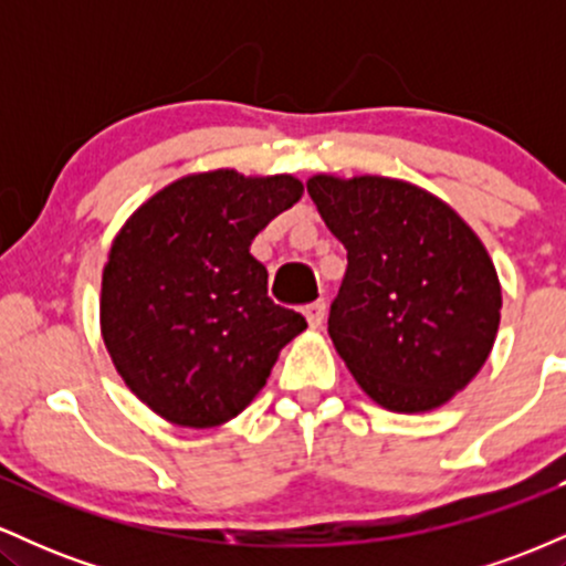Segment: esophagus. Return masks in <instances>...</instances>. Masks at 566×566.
<instances>
[{"label": "esophagus", "mask_w": 566, "mask_h": 566, "mask_svg": "<svg viewBox=\"0 0 566 566\" xmlns=\"http://www.w3.org/2000/svg\"><path fill=\"white\" fill-rule=\"evenodd\" d=\"M324 311H327V305H324V301H314L311 305H305L303 314H305V319H308V327H311V329L322 327Z\"/></svg>", "instance_id": "obj_1"}]
</instances>
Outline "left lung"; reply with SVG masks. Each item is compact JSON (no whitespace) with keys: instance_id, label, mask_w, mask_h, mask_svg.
I'll use <instances>...</instances> for the list:
<instances>
[{"instance_id":"8db88e82","label":"left lung","mask_w":566,"mask_h":566,"mask_svg":"<svg viewBox=\"0 0 566 566\" xmlns=\"http://www.w3.org/2000/svg\"><path fill=\"white\" fill-rule=\"evenodd\" d=\"M305 186L348 250L327 329L350 375L391 412L447 405L497 335L503 295L482 239L407 180L314 175Z\"/></svg>"}]
</instances>
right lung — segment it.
Listing matches in <instances>:
<instances>
[{"instance_id":"right-lung-1","label":"right lung","mask_w":566,"mask_h":566,"mask_svg":"<svg viewBox=\"0 0 566 566\" xmlns=\"http://www.w3.org/2000/svg\"><path fill=\"white\" fill-rule=\"evenodd\" d=\"M303 197L292 175H186L116 233L101 284V335L146 407L184 428L229 423L308 324L269 297L252 239Z\"/></svg>"}]
</instances>
